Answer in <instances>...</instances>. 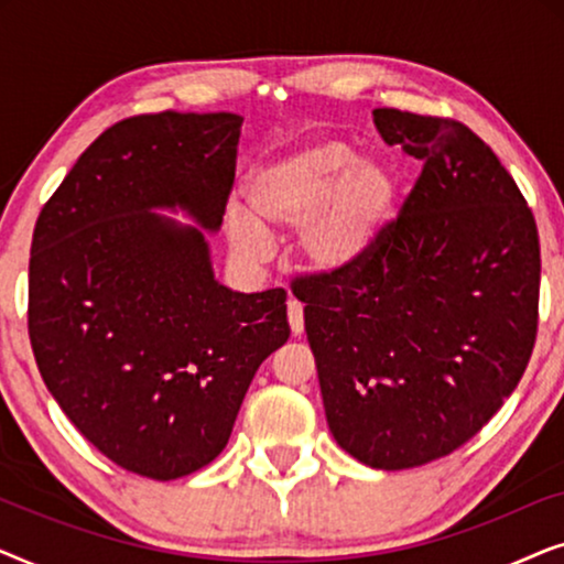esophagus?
Wrapping results in <instances>:
<instances>
[{"label": "esophagus", "instance_id": "esophagus-1", "mask_svg": "<svg viewBox=\"0 0 564 564\" xmlns=\"http://www.w3.org/2000/svg\"><path fill=\"white\" fill-rule=\"evenodd\" d=\"M288 321L292 336H300L305 330V318H303V305L297 303L295 297L288 300Z\"/></svg>", "mask_w": 564, "mask_h": 564}]
</instances>
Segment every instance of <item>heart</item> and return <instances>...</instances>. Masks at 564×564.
I'll list each match as a JSON object with an SVG mask.
<instances>
[{
  "mask_svg": "<svg viewBox=\"0 0 564 564\" xmlns=\"http://www.w3.org/2000/svg\"><path fill=\"white\" fill-rule=\"evenodd\" d=\"M246 199L228 205L226 228L238 259L257 264L272 253L269 230H297L307 272L346 276L372 259L398 203V180L375 159H361L341 138H318L259 164Z\"/></svg>",
  "mask_w": 564,
  "mask_h": 564,
  "instance_id": "1",
  "label": "heart"
}]
</instances>
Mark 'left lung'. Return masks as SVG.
<instances>
[{
	"label": "left lung",
	"mask_w": 564,
	"mask_h": 564,
	"mask_svg": "<svg viewBox=\"0 0 564 564\" xmlns=\"http://www.w3.org/2000/svg\"><path fill=\"white\" fill-rule=\"evenodd\" d=\"M388 145L423 161L372 259L311 276L305 303L326 421L375 469H408L469 442L529 365L539 234L490 145L446 118L377 107Z\"/></svg>",
	"instance_id": "obj_1"
}]
</instances>
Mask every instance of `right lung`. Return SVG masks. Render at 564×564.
Returning a JSON list of instances; mask_svg holds the SVG:
<instances>
[{
    "instance_id": "obj_1",
    "label": "right lung",
    "mask_w": 564,
    "mask_h": 564,
    "mask_svg": "<svg viewBox=\"0 0 564 564\" xmlns=\"http://www.w3.org/2000/svg\"><path fill=\"white\" fill-rule=\"evenodd\" d=\"M241 126L174 110L115 122L35 223L28 330L45 388L107 459L151 480L226 449L259 365L290 338L282 290L243 295L213 272Z\"/></svg>"
}]
</instances>
